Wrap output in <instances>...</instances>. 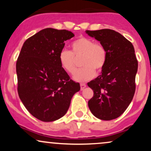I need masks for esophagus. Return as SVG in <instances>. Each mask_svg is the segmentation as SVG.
Here are the masks:
<instances>
[{"mask_svg": "<svg viewBox=\"0 0 151 151\" xmlns=\"http://www.w3.org/2000/svg\"><path fill=\"white\" fill-rule=\"evenodd\" d=\"M86 86V84H84V83H81L80 84V87H81V90H83Z\"/></svg>", "mask_w": 151, "mask_h": 151, "instance_id": "1", "label": "esophagus"}]
</instances>
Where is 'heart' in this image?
Wrapping results in <instances>:
<instances>
[{"mask_svg":"<svg viewBox=\"0 0 151 151\" xmlns=\"http://www.w3.org/2000/svg\"><path fill=\"white\" fill-rule=\"evenodd\" d=\"M72 51L63 50L59 55L60 65L66 72L73 74L76 70V59L81 57L82 68L78 70L73 76L74 80L86 81L104 67L106 61V51L100 43H94L92 40L81 37L71 45Z\"/></svg>","mask_w":151,"mask_h":151,"instance_id":"heart-1","label":"heart"}]
</instances>
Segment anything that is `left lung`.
Returning <instances> with one entry per match:
<instances>
[{
	"label": "left lung",
	"instance_id": "1",
	"mask_svg": "<svg viewBox=\"0 0 151 151\" xmlns=\"http://www.w3.org/2000/svg\"><path fill=\"white\" fill-rule=\"evenodd\" d=\"M104 47L106 61L101 74L87 83L93 90L88 106L94 116L110 121L119 117L128 108L136 90L138 61L132 43L110 29L86 30Z\"/></svg>",
	"mask_w": 151,
	"mask_h": 151
}]
</instances>
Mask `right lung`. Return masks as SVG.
Instances as JSON below:
<instances>
[{
  "label": "right lung",
  "mask_w": 151,
  "mask_h": 151,
  "mask_svg": "<svg viewBox=\"0 0 151 151\" xmlns=\"http://www.w3.org/2000/svg\"><path fill=\"white\" fill-rule=\"evenodd\" d=\"M71 31L45 28L26 40L16 62L19 97L30 113L45 122L65 115L79 83L70 79L59 55Z\"/></svg>",
  "instance_id": "1"
}]
</instances>
